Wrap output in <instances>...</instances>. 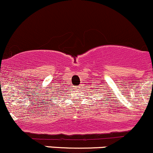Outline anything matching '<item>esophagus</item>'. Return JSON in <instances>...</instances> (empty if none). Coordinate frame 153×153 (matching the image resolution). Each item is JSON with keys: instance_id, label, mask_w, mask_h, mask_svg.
I'll list each match as a JSON object with an SVG mask.
<instances>
[{"instance_id": "obj_1", "label": "esophagus", "mask_w": 153, "mask_h": 153, "mask_svg": "<svg viewBox=\"0 0 153 153\" xmlns=\"http://www.w3.org/2000/svg\"><path fill=\"white\" fill-rule=\"evenodd\" d=\"M79 88V87H78V88Z\"/></svg>"}]
</instances>
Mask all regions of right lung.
Listing matches in <instances>:
<instances>
[{"mask_svg": "<svg viewBox=\"0 0 153 153\" xmlns=\"http://www.w3.org/2000/svg\"><path fill=\"white\" fill-rule=\"evenodd\" d=\"M61 93H62V92H61Z\"/></svg>", "mask_w": 153, "mask_h": 153, "instance_id": "obj_1", "label": "right lung"}]
</instances>
